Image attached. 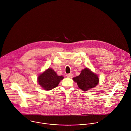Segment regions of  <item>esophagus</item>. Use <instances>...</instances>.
<instances>
[{"label":"esophagus","instance_id":"1","mask_svg":"<svg viewBox=\"0 0 131 131\" xmlns=\"http://www.w3.org/2000/svg\"><path fill=\"white\" fill-rule=\"evenodd\" d=\"M66 75H67V77H69V78H73V74H72V73L67 74Z\"/></svg>","mask_w":131,"mask_h":131}]
</instances>
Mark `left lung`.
Segmentation results:
<instances>
[{"mask_svg": "<svg viewBox=\"0 0 131 131\" xmlns=\"http://www.w3.org/2000/svg\"><path fill=\"white\" fill-rule=\"evenodd\" d=\"M73 80L77 83L79 89L83 91L95 87L99 82L97 75L89 68L82 70L79 75L73 78Z\"/></svg>", "mask_w": 131, "mask_h": 131, "instance_id": "1", "label": "left lung"}]
</instances>
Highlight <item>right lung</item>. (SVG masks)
<instances>
[{
	"label": "right lung",
	"instance_id": "obj_1",
	"mask_svg": "<svg viewBox=\"0 0 131 131\" xmlns=\"http://www.w3.org/2000/svg\"><path fill=\"white\" fill-rule=\"evenodd\" d=\"M63 79V77L58 76L52 68H48L38 76L37 81L44 90L49 91L57 87Z\"/></svg>",
	"mask_w": 131,
	"mask_h": 131
}]
</instances>
